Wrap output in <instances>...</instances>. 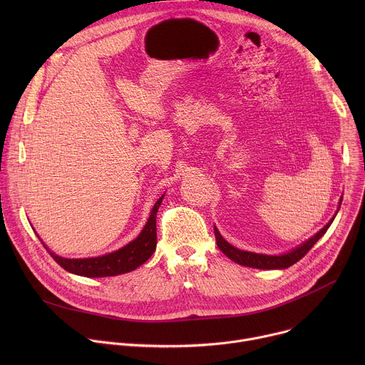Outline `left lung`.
<instances>
[{
	"label": "left lung",
	"mask_w": 365,
	"mask_h": 365,
	"mask_svg": "<svg viewBox=\"0 0 365 365\" xmlns=\"http://www.w3.org/2000/svg\"><path fill=\"white\" fill-rule=\"evenodd\" d=\"M332 221H334V218L317 235H314L310 240H307L304 244L299 245L293 251H290L287 254H283V255H264V254H255V252L238 250L234 245H231L230 242H227L217 228H214V231H215V240H217L218 248L230 259H232V262H235V263H238L241 266H245V267L263 269V270H274V269H287V267L293 266L294 263H297L299 259L303 258L309 252V250L314 247L318 242V240L328 231V228L332 224Z\"/></svg>",
	"instance_id": "8db88e82"
}]
</instances>
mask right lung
Segmentation results:
<instances>
[{"mask_svg": "<svg viewBox=\"0 0 365 365\" xmlns=\"http://www.w3.org/2000/svg\"><path fill=\"white\" fill-rule=\"evenodd\" d=\"M163 196L154 203L150 218L143 228L141 234L127 244L125 247L106 254L102 257L92 258H65L51 252L48 248V254L53 257L55 262L69 273L83 276V277H108L118 276L128 272L135 270L138 266L145 263L151 257L158 244V231H155V215H158L159 206L162 205Z\"/></svg>", "mask_w": 365, "mask_h": 365, "instance_id": "obj_1", "label": "right lung"}]
</instances>
